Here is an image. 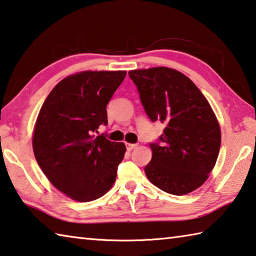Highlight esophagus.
Instances as JSON below:
<instances>
[{
    "label": "esophagus",
    "mask_w": 256,
    "mask_h": 256,
    "mask_svg": "<svg viewBox=\"0 0 256 256\" xmlns=\"http://www.w3.org/2000/svg\"><path fill=\"white\" fill-rule=\"evenodd\" d=\"M138 146V144H133V143H126V148L128 151H132L133 148H136Z\"/></svg>",
    "instance_id": "1"
}]
</instances>
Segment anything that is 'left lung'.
<instances>
[{"instance_id":"1","label":"left lung","mask_w":256,"mask_h":256,"mask_svg":"<svg viewBox=\"0 0 256 256\" xmlns=\"http://www.w3.org/2000/svg\"><path fill=\"white\" fill-rule=\"evenodd\" d=\"M152 122L166 125L150 143L148 179L164 192L182 196L205 182L220 148V128L206 97L187 76L156 67L128 72Z\"/></svg>"}]
</instances>
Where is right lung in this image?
<instances>
[{
	"label": "right lung",
	"mask_w": 256,
	"mask_h": 256,
	"mask_svg": "<svg viewBox=\"0 0 256 256\" xmlns=\"http://www.w3.org/2000/svg\"><path fill=\"white\" fill-rule=\"evenodd\" d=\"M126 72H82L54 86L41 108L32 146L56 188L77 202H92L112 188L126 151L106 134L108 106Z\"/></svg>",
	"instance_id": "obj_1"
}]
</instances>
